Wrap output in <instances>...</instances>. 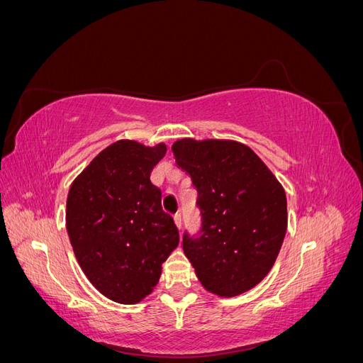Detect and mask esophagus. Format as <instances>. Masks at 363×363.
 <instances>
[{"mask_svg": "<svg viewBox=\"0 0 363 363\" xmlns=\"http://www.w3.org/2000/svg\"><path fill=\"white\" fill-rule=\"evenodd\" d=\"M174 223H175V225H177L179 228L182 227V213L180 212H177L174 215Z\"/></svg>", "mask_w": 363, "mask_h": 363, "instance_id": "1", "label": "esophagus"}]
</instances>
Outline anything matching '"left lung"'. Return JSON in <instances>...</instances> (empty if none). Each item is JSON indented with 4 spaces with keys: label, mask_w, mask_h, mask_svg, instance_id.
I'll return each mask as SVG.
<instances>
[{
    "label": "left lung",
    "mask_w": 363,
    "mask_h": 363,
    "mask_svg": "<svg viewBox=\"0 0 363 363\" xmlns=\"http://www.w3.org/2000/svg\"><path fill=\"white\" fill-rule=\"evenodd\" d=\"M175 163L191 175L201 215L183 251L204 289L235 296L256 286L277 259L288 227L286 194L259 156L235 140L174 142Z\"/></svg>",
    "instance_id": "left-lung-1"
}]
</instances>
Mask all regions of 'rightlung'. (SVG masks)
Returning <instances> with one entry per match:
<instances>
[{"label": "right lung", "instance_id": "obj_1", "mask_svg": "<svg viewBox=\"0 0 363 363\" xmlns=\"http://www.w3.org/2000/svg\"><path fill=\"white\" fill-rule=\"evenodd\" d=\"M167 152L118 140L74 180L67 230L80 268L107 298L135 304L151 294L162 263L179 245V230L162 211L150 174Z\"/></svg>", "mask_w": 363, "mask_h": 363}]
</instances>
